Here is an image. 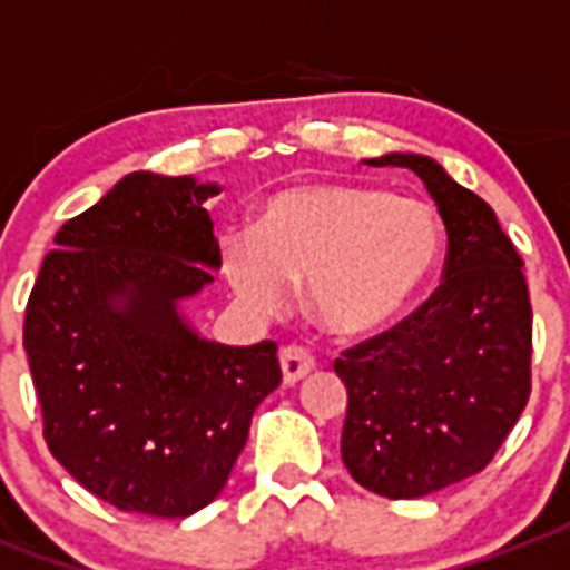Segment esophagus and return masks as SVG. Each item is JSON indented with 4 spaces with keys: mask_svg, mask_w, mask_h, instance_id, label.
Listing matches in <instances>:
<instances>
[{
    "mask_svg": "<svg viewBox=\"0 0 570 570\" xmlns=\"http://www.w3.org/2000/svg\"><path fill=\"white\" fill-rule=\"evenodd\" d=\"M314 365H317V360L302 344H289V347L281 350V371H284V383H289V386L307 377Z\"/></svg>",
    "mask_w": 570,
    "mask_h": 570,
    "instance_id": "34e87169",
    "label": "esophagus"
}]
</instances>
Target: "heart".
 <instances>
[{"label": "heart", "mask_w": 570, "mask_h": 570, "mask_svg": "<svg viewBox=\"0 0 570 570\" xmlns=\"http://www.w3.org/2000/svg\"><path fill=\"white\" fill-rule=\"evenodd\" d=\"M444 223L432 202L362 184H302L263 202L256 232L223 235V274L253 314H277L305 281L332 335H365L411 305L435 274Z\"/></svg>", "instance_id": "1"}]
</instances>
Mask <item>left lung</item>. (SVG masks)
Listing matches in <instances>:
<instances>
[{
	"label": "left lung",
	"instance_id": "1",
	"mask_svg": "<svg viewBox=\"0 0 570 570\" xmlns=\"http://www.w3.org/2000/svg\"><path fill=\"white\" fill-rule=\"evenodd\" d=\"M411 168L446 226L444 281L383 335L341 353L347 386L341 459L360 487L423 499L492 462L532 392V302L495 210L420 154Z\"/></svg>",
	"mask_w": 570,
	"mask_h": 570
}]
</instances>
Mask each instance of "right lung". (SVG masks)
<instances>
[{
    "mask_svg": "<svg viewBox=\"0 0 570 570\" xmlns=\"http://www.w3.org/2000/svg\"><path fill=\"white\" fill-rule=\"evenodd\" d=\"M217 184L126 175L57 232L23 347L45 441L92 495L180 520L220 495L253 411L281 383L277 344L226 347L178 311L220 268Z\"/></svg>",
    "mask_w": 570,
    "mask_h": 570,
    "instance_id": "1",
    "label": "right lung"
}]
</instances>
